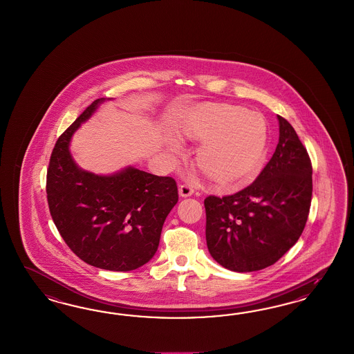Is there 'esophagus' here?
Masks as SVG:
<instances>
[{"mask_svg":"<svg viewBox=\"0 0 354 354\" xmlns=\"http://www.w3.org/2000/svg\"><path fill=\"white\" fill-rule=\"evenodd\" d=\"M193 192H194V189H193V187L191 184H182V185L179 187V194H180V197H189V196H192Z\"/></svg>","mask_w":354,"mask_h":354,"instance_id":"1","label":"esophagus"}]
</instances>
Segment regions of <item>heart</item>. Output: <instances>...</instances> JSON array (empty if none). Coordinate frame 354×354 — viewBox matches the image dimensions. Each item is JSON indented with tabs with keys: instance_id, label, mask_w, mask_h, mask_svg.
<instances>
[{
	"instance_id": "1",
	"label": "heart",
	"mask_w": 354,
	"mask_h": 354,
	"mask_svg": "<svg viewBox=\"0 0 354 354\" xmlns=\"http://www.w3.org/2000/svg\"><path fill=\"white\" fill-rule=\"evenodd\" d=\"M180 133L201 144L197 166L219 188L248 185L265 166L268 124L258 111L230 104L201 105L183 120ZM169 148L175 154L182 153L179 140H170Z\"/></svg>"
}]
</instances>
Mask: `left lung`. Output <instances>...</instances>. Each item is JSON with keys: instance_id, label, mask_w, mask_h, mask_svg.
<instances>
[{"instance_id": "left-lung-1", "label": "left lung", "mask_w": 354, "mask_h": 354, "mask_svg": "<svg viewBox=\"0 0 354 354\" xmlns=\"http://www.w3.org/2000/svg\"><path fill=\"white\" fill-rule=\"evenodd\" d=\"M279 142L257 179L243 191L205 198L206 244L236 272L274 265L300 237L310 209L313 169L288 120L278 115Z\"/></svg>"}]
</instances>
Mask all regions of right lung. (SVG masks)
<instances>
[{
    "mask_svg": "<svg viewBox=\"0 0 354 354\" xmlns=\"http://www.w3.org/2000/svg\"><path fill=\"white\" fill-rule=\"evenodd\" d=\"M106 100L93 101L57 140L46 194L54 225L77 257L95 268L131 271L156 254L165 219L178 203V187L170 176L133 166L109 175L77 166L71 139Z\"/></svg>",
    "mask_w": 354,
    "mask_h": 354,
    "instance_id": "1",
    "label": "right lung"
}]
</instances>
